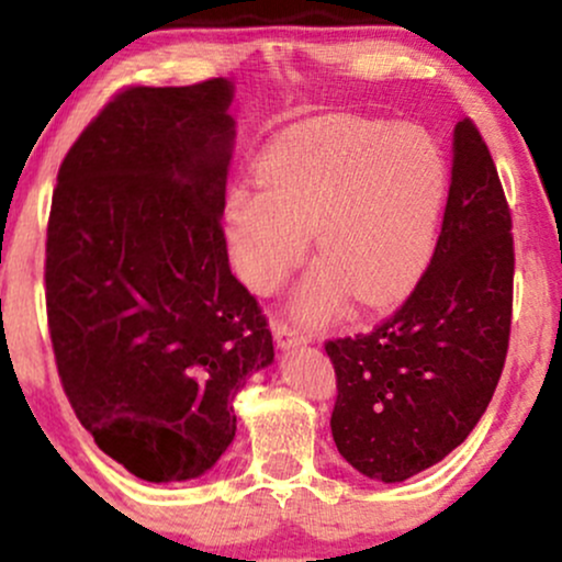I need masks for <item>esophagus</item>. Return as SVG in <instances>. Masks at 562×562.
Listing matches in <instances>:
<instances>
[{
  "instance_id": "34e87169",
  "label": "esophagus",
  "mask_w": 562,
  "mask_h": 562,
  "mask_svg": "<svg viewBox=\"0 0 562 562\" xmlns=\"http://www.w3.org/2000/svg\"><path fill=\"white\" fill-rule=\"evenodd\" d=\"M274 340H277V346H280V348H293V346H306L312 338H308V335L303 330H299L295 325H288V322H277V325H274Z\"/></svg>"
}]
</instances>
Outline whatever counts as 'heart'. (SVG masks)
<instances>
[{
	"mask_svg": "<svg viewBox=\"0 0 562 562\" xmlns=\"http://www.w3.org/2000/svg\"><path fill=\"white\" fill-rule=\"evenodd\" d=\"M261 190L235 187L224 224L237 274L274 293L308 232L322 259L293 295L306 322L330 319L346 293L383 306L420 274L434 243L447 164L420 126L319 115L282 132L256 160Z\"/></svg>",
	"mask_w": 562,
	"mask_h": 562,
	"instance_id": "obj_1",
	"label": "heart"
}]
</instances>
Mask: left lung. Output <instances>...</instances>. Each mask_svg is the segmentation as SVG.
I'll list each match as a JSON object with an SVG mask.
<instances>
[{"instance_id":"8db88e82","label":"left lung","mask_w":562,"mask_h":562,"mask_svg":"<svg viewBox=\"0 0 562 562\" xmlns=\"http://www.w3.org/2000/svg\"><path fill=\"white\" fill-rule=\"evenodd\" d=\"M513 222L473 121L451 142V184L428 272L372 333L327 340L338 378L335 447L372 481L434 468L475 428L507 357Z\"/></svg>"}]
</instances>
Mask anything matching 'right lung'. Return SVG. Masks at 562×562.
Returning a JSON list of instances; mask_svg holds the SVG:
<instances>
[{
  "label": "right lung",
  "mask_w": 562,
  "mask_h": 562,
  "mask_svg": "<svg viewBox=\"0 0 562 562\" xmlns=\"http://www.w3.org/2000/svg\"><path fill=\"white\" fill-rule=\"evenodd\" d=\"M232 100L229 79L126 89L57 171L44 267L57 372L97 447L150 483L209 473L235 438L237 391L274 362L222 229Z\"/></svg>",
  "instance_id": "right-lung-1"
}]
</instances>
